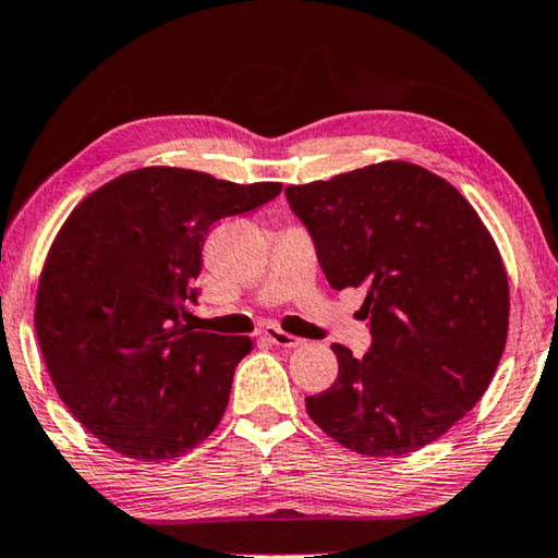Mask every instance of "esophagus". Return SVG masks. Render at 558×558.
Wrapping results in <instances>:
<instances>
[{"label": "esophagus", "mask_w": 558, "mask_h": 558, "mask_svg": "<svg viewBox=\"0 0 558 558\" xmlns=\"http://www.w3.org/2000/svg\"><path fill=\"white\" fill-rule=\"evenodd\" d=\"M264 337H267L271 344H277V347H284V349H294V347H299L302 344V339H296V337H291V333H287V331H281L279 327H264Z\"/></svg>", "instance_id": "1"}]
</instances>
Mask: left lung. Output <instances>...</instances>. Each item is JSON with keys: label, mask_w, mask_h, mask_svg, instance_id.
Here are the masks:
<instances>
[{"label": "left lung", "mask_w": 558, "mask_h": 558, "mask_svg": "<svg viewBox=\"0 0 558 558\" xmlns=\"http://www.w3.org/2000/svg\"><path fill=\"white\" fill-rule=\"evenodd\" d=\"M331 289L364 287L372 347L331 344L339 376L306 397L312 422L366 457L439 439L484 397L509 331L492 234L447 179L381 161L284 190Z\"/></svg>", "instance_id": "obj_1"}]
</instances>
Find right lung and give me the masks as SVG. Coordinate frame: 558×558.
<instances>
[{
    "label": "right lung",
    "instance_id": "add662e5",
    "mask_svg": "<svg viewBox=\"0 0 558 558\" xmlns=\"http://www.w3.org/2000/svg\"><path fill=\"white\" fill-rule=\"evenodd\" d=\"M281 184H231L147 167L89 194L39 279L37 327L59 399L109 449L161 461L225 416L250 337L192 331L202 246L214 221L271 202Z\"/></svg>",
    "mask_w": 558,
    "mask_h": 558
}]
</instances>
